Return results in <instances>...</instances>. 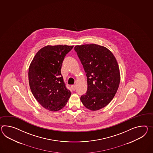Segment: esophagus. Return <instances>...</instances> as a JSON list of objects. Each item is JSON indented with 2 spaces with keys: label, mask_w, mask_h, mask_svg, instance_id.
<instances>
[{
  "label": "esophagus",
  "mask_w": 153,
  "mask_h": 153,
  "mask_svg": "<svg viewBox=\"0 0 153 153\" xmlns=\"http://www.w3.org/2000/svg\"><path fill=\"white\" fill-rule=\"evenodd\" d=\"M71 88H72V90L75 91L76 90V85H72V86H71Z\"/></svg>",
  "instance_id": "esophagus-1"
}]
</instances>
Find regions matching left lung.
<instances>
[{
    "label": "left lung",
    "instance_id": "obj_1",
    "mask_svg": "<svg viewBox=\"0 0 153 153\" xmlns=\"http://www.w3.org/2000/svg\"><path fill=\"white\" fill-rule=\"evenodd\" d=\"M75 50L87 76V90L81 101L91 111L104 108L119 87L120 75L116 57L105 47L94 44L76 45Z\"/></svg>",
    "mask_w": 153,
    "mask_h": 153
}]
</instances>
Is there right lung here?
I'll return each mask as SVG.
<instances>
[{
  "mask_svg": "<svg viewBox=\"0 0 153 153\" xmlns=\"http://www.w3.org/2000/svg\"><path fill=\"white\" fill-rule=\"evenodd\" d=\"M74 46L48 45L34 56L29 68L30 90L46 109L56 112L66 105L71 96L61 74L64 58Z\"/></svg>",
  "mask_w": 153,
  "mask_h": 153,
  "instance_id": "right-lung-1",
  "label": "right lung"
}]
</instances>
